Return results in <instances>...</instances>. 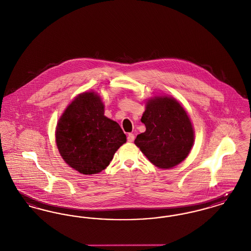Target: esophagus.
<instances>
[{
  "label": "esophagus",
  "mask_w": 251,
  "mask_h": 251,
  "mask_svg": "<svg viewBox=\"0 0 251 251\" xmlns=\"http://www.w3.org/2000/svg\"><path fill=\"white\" fill-rule=\"evenodd\" d=\"M127 140H128V142H133V140H134V134H133V133H129L128 136H127Z\"/></svg>",
  "instance_id": "esophagus-1"
}]
</instances>
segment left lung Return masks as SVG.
<instances>
[{
  "label": "left lung",
  "instance_id": "8db88e82",
  "mask_svg": "<svg viewBox=\"0 0 251 251\" xmlns=\"http://www.w3.org/2000/svg\"><path fill=\"white\" fill-rule=\"evenodd\" d=\"M141 121L146 131L134 144L159 168H171L182 162L194 143V130L187 113L168 97H157L147 103Z\"/></svg>",
  "mask_w": 251,
  "mask_h": 251
}]
</instances>
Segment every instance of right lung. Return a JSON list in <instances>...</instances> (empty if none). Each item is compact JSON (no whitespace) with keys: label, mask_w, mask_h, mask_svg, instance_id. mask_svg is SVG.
Listing matches in <instances>:
<instances>
[{"label":"right lung","mask_w":251,"mask_h":251,"mask_svg":"<svg viewBox=\"0 0 251 251\" xmlns=\"http://www.w3.org/2000/svg\"><path fill=\"white\" fill-rule=\"evenodd\" d=\"M55 136L65 162L85 175L105 169L126 142L120 125L104 116L103 103L93 92L78 96L68 106L57 124Z\"/></svg>","instance_id":"add662e5"}]
</instances>
